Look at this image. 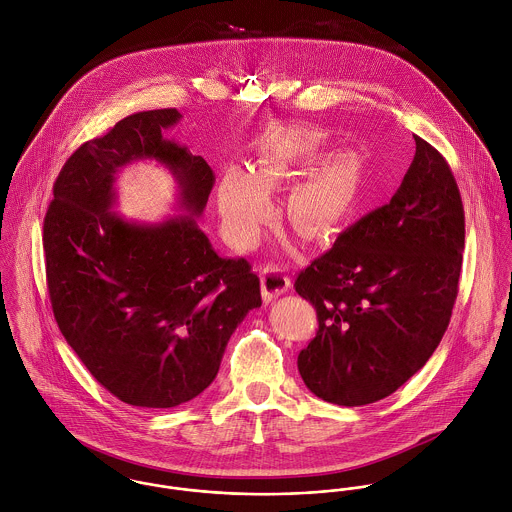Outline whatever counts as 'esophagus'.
Listing matches in <instances>:
<instances>
[{
    "label": "esophagus",
    "instance_id": "esophagus-1",
    "mask_svg": "<svg viewBox=\"0 0 512 512\" xmlns=\"http://www.w3.org/2000/svg\"><path fill=\"white\" fill-rule=\"evenodd\" d=\"M262 295L266 301H272L276 299L278 295H282L284 292L290 290L292 286V280L286 272H282L280 268H274V266H266L262 272Z\"/></svg>",
    "mask_w": 512,
    "mask_h": 512
}]
</instances>
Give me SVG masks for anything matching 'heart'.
<instances>
[{
    "instance_id": "obj_1",
    "label": "heart",
    "mask_w": 512,
    "mask_h": 512,
    "mask_svg": "<svg viewBox=\"0 0 512 512\" xmlns=\"http://www.w3.org/2000/svg\"><path fill=\"white\" fill-rule=\"evenodd\" d=\"M325 146L311 130L284 132L264 147L254 173L232 169L220 185V213L230 238L238 246H252L270 215L268 191L278 189L303 173ZM359 201V177L345 163H329L303 177L290 193L286 215L303 234L323 238L351 217Z\"/></svg>"
}]
</instances>
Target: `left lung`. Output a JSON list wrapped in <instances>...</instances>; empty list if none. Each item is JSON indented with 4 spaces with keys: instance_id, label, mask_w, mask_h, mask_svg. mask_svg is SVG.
Listing matches in <instances>:
<instances>
[{
    "instance_id": "1",
    "label": "left lung",
    "mask_w": 512,
    "mask_h": 512,
    "mask_svg": "<svg viewBox=\"0 0 512 512\" xmlns=\"http://www.w3.org/2000/svg\"><path fill=\"white\" fill-rule=\"evenodd\" d=\"M414 140V161L390 203L341 232L293 284L319 321L297 368L331 404L365 406L396 392L449 325L465 213L445 157Z\"/></svg>"
}]
</instances>
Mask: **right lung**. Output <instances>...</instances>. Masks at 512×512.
Instances as JSON below:
<instances>
[{"mask_svg": "<svg viewBox=\"0 0 512 512\" xmlns=\"http://www.w3.org/2000/svg\"><path fill=\"white\" fill-rule=\"evenodd\" d=\"M175 108L120 120L63 165L45 222L47 288L61 333L82 365L118 400L173 408L217 376L238 323L262 305L244 258H222L197 219L215 173L201 155L165 140ZM155 158L176 175L189 216L157 225L111 215L113 175Z\"/></svg>", "mask_w": 512, "mask_h": 512, "instance_id": "right-lung-1", "label": "right lung"}]
</instances>
